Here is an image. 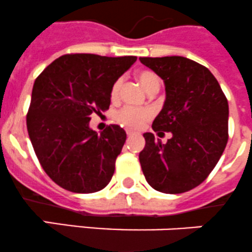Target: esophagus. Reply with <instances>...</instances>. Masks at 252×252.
Instances as JSON below:
<instances>
[{
    "instance_id": "obj_1",
    "label": "esophagus",
    "mask_w": 252,
    "mask_h": 252,
    "mask_svg": "<svg viewBox=\"0 0 252 252\" xmlns=\"http://www.w3.org/2000/svg\"><path fill=\"white\" fill-rule=\"evenodd\" d=\"M126 134H128V135H133V134H135V131L131 130V129H126Z\"/></svg>"
}]
</instances>
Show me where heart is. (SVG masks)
Wrapping results in <instances>:
<instances>
[{"mask_svg": "<svg viewBox=\"0 0 252 252\" xmlns=\"http://www.w3.org/2000/svg\"><path fill=\"white\" fill-rule=\"evenodd\" d=\"M136 81L146 92L151 91L155 87H160V80L155 72L150 70H140L135 75ZM122 87V80L118 79L112 85L109 96L113 102H116L119 97V91ZM153 117V112L149 108H134V107H124L117 113V121L124 126L130 129L140 128Z\"/></svg>", "mask_w": 252, "mask_h": 252, "instance_id": "1", "label": "heart"}]
</instances>
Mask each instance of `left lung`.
Returning <instances> with one entry per match:
<instances>
[{
    "label": "left lung",
    "instance_id": "obj_1",
    "mask_svg": "<svg viewBox=\"0 0 252 252\" xmlns=\"http://www.w3.org/2000/svg\"><path fill=\"white\" fill-rule=\"evenodd\" d=\"M163 80L166 99L154 131H170L162 144L145 133L139 154L149 185L163 193H183L201 185L218 163L228 143V99L203 65L183 56L139 58Z\"/></svg>",
    "mask_w": 252,
    "mask_h": 252
}]
</instances>
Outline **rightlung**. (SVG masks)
<instances>
[{"label":"right lung","instance_id":"1","mask_svg":"<svg viewBox=\"0 0 252 252\" xmlns=\"http://www.w3.org/2000/svg\"><path fill=\"white\" fill-rule=\"evenodd\" d=\"M136 56L66 54L36 77L27 114V129L46 175L75 193L101 191L111 181L126 134L111 124L97 133L92 113L107 111L112 85Z\"/></svg>","mask_w":252,"mask_h":252}]
</instances>
